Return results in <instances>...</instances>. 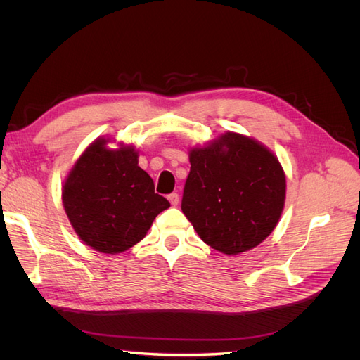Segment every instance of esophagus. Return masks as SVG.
I'll return each mask as SVG.
<instances>
[{"label": "esophagus", "instance_id": "obj_1", "mask_svg": "<svg viewBox=\"0 0 360 360\" xmlns=\"http://www.w3.org/2000/svg\"><path fill=\"white\" fill-rule=\"evenodd\" d=\"M168 201L172 204V205H177L179 204V193H169L168 195Z\"/></svg>", "mask_w": 360, "mask_h": 360}]
</instances>
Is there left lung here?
I'll return each instance as SVG.
<instances>
[{"label": "left lung", "mask_w": 360, "mask_h": 360, "mask_svg": "<svg viewBox=\"0 0 360 360\" xmlns=\"http://www.w3.org/2000/svg\"><path fill=\"white\" fill-rule=\"evenodd\" d=\"M181 210L201 240L226 255L254 249L278 225L285 172L259 141L225 132L189 150Z\"/></svg>", "instance_id": "obj_1"}]
</instances>
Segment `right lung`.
<instances>
[{
    "label": "right lung",
    "instance_id": "right-lung-1",
    "mask_svg": "<svg viewBox=\"0 0 360 360\" xmlns=\"http://www.w3.org/2000/svg\"><path fill=\"white\" fill-rule=\"evenodd\" d=\"M101 136L76 159L63 183L61 198L81 240L102 254H120L143 240L155 217L167 210V198L138 167L132 144Z\"/></svg>",
    "mask_w": 360,
    "mask_h": 360
}]
</instances>
